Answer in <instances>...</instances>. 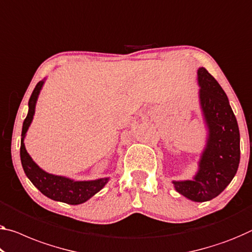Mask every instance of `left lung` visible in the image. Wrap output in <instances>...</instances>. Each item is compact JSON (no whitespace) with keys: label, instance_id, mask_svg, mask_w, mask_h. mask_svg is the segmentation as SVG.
I'll list each match as a JSON object with an SVG mask.
<instances>
[{"label":"left lung","instance_id":"1","mask_svg":"<svg viewBox=\"0 0 252 252\" xmlns=\"http://www.w3.org/2000/svg\"><path fill=\"white\" fill-rule=\"evenodd\" d=\"M200 106L208 128L207 144L192 180L173 181L176 190L193 202L219 196L237 173L240 133L225 92L204 67L198 69Z\"/></svg>","mask_w":252,"mask_h":252}]
</instances>
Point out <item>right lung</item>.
<instances>
[{
  "mask_svg": "<svg viewBox=\"0 0 252 252\" xmlns=\"http://www.w3.org/2000/svg\"><path fill=\"white\" fill-rule=\"evenodd\" d=\"M44 84V81L37 83L36 88L33 89L32 94L29 99V111L28 115L23 122L22 134H21V145H20V158L22 168L25 170L26 176L29 178V180L33 184L34 187L39 189L40 192L47 196L48 198L57 200V202H63L69 205H77L87 202L89 198H91L94 193L101 190L103 186L108 183L109 178H102V179L92 180V181H74L68 179V178L54 176L50 173L45 172L40 169L32 158L27 152L25 148L23 138L26 136L27 130H28L30 123L32 122L34 107L36 101L39 94L40 89Z\"/></svg>",
  "mask_w": 252,
  "mask_h": 252,
  "instance_id": "1",
  "label": "right lung"
}]
</instances>
